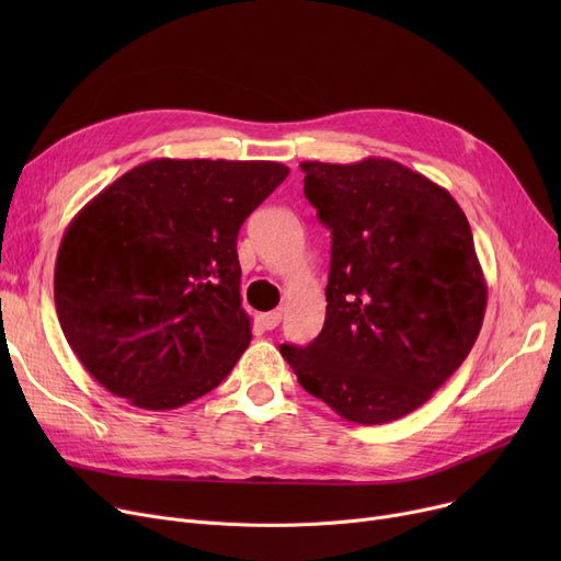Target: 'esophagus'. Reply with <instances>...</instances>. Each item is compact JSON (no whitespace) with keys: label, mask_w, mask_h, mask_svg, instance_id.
Segmentation results:
<instances>
[{"label":"esophagus","mask_w":561,"mask_h":561,"mask_svg":"<svg viewBox=\"0 0 561 561\" xmlns=\"http://www.w3.org/2000/svg\"><path fill=\"white\" fill-rule=\"evenodd\" d=\"M263 330H275L279 322H282V311H268V313H261L259 316Z\"/></svg>","instance_id":"34e87169"}]
</instances>
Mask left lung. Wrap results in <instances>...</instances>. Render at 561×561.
Segmentation results:
<instances>
[{
    "label": "left lung",
    "mask_w": 561,
    "mask_h": 561,
    "mask_svg": "<svg viewBox=\"0 0 561 561\" xmlns=\"http://www.w3.org/2000/svg\"><path fill=\"white\" fill-rule=\"evenodd\" d=\"M300 168L332 229L328 311L318 339L282 345V357L345 421H398L461 366L482 330L486 282L470 225L446 188L398 161Z\"/></svg>",
    "instance_id": "8db88e82"
}]
</instances>
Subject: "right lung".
<instances>
[{"label": "right lung", "mask_w": 561, "mask_h": 561, "mask_svg": "<svg viewBox=\"0 0 561 561\" xmlns=\"http://www.w3.org/2000/svg\"><path fill=\"white\" fill-rule=\"evenodd\" d=\"M286 174L277 161L152 159L72 218L54 302L77 359L106 391L165 411L229 375L252 339L236 239Z\"/></svg>", "instance_id": "1"}]
</instances>
